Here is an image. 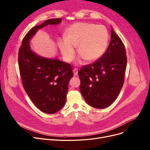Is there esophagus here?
<instances>
[{"instance_id": "obj_1", "label": "esophagus", "mask_w": 150, "mask_h": 150, "mask_svg": "<svg viewBox=\"0 0 150 150\" xmlns=\"http://www.w3.org/2000/svg\"><path fill=\"white\" fill-rule=\"evenodd\" d=\"M78 69H74V70H73V72H74V74L75 75H78Z\"/></svg>"}]
</instances>
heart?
<instances>
[{
	"label": "heart",
	"mask_w": 150,
	"mask_h": 150,
	"mask_svg": "<svg viewBox=\"0 0 150 150\" xmlns=\"http://www.w3.org/2000/svg\"><path fill=\"white\" fill-rule=\"evenodd\" d=\"M109 39V31L105 26L78 22L67 30L65 38L59 39L58 44L62 56L67 61L73 60L75 54L74 47L77 46L80 58L92 62L105 53Z\"/></svg>",
	"instance_id": "b5f03b06"
}]
</instances>
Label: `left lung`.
Instances as JSON below:
<instances>
[{
    "mask_svg": "<svg viewBox=\"0 0 150 150\" xmlns=\"http://www.w3.org/2000/svg\"><path fill=\"white\" fill-rule=\"evenodd\" d=\"M111 42L98 60L78 72L82 96L90 106L103 109L115 100L123 87L127 58L124 44L111 28Z\"/></svg>",
    "mask_w": 150,
    "mask_h": 150,
    "instance_id": "left-lung-1",
    "label": "left lung"
}]
</instances>
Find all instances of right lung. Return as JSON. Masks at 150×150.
Listing matches in <instances>:
<instances>
[{
  "label": "right lung",
  "instance_id": "obj_1",
  "mask_svg": "<svg viewBox=\"0 0 150 150\" xmlns=\"http://www.w3.org/2000/svg\"><path fill=\"white\" fill-rule=\"evenodd\" d=\"M61 18L46 20L31 28L23 38L18 62L23 88L34 105L46 114H54L64 106L68 84L74 74L69 63L47 58L31 50L30 41L37 31L48 25H57Z\"/></svg>",
  "mask_w": 150,
  "mask_h": 150
}]
</instances>
